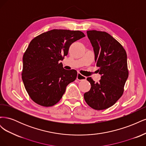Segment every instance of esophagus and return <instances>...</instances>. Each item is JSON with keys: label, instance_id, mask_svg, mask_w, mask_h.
Masks as SVG:
<instances>
[{"label": "esophagus", "instance_id": "34e87169", "mask_svg": "<svg viewBox=\"0 0 146 146\" xmlns=\"http://www.w3.org/2000/svg\"><path fill=\"white\" fill-rule=\"evenodd\" d=\"M77 79L78 80H80V81L85 80L86 79V77L85 76H83V75H82L81 74H80L79 72H78L77 76Z\"/></svg>", "mask_w": 146, "mask_h": 146}]
</instances>
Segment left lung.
I'll use <instances>...</instances> for the list:
<instances>
[{"label":"left lung","mask_w":146,"mask_h":146,"mask_svg":"<svg viewBox=\"0 0 146 146\" xmlns=\"http://www.w3.org/2000/svg\"><path fill=\"white\" fill-rule=\"evenodd\" d=\"M86 33L102 76L96 83L91 77L87 78L91 87L84 94V99L92 108L102 110L113 106L123 94L129 77L127 54L121 44L108 33L97 30Z\"/></svg>","instance_id":"obj_1"}]
</instances>
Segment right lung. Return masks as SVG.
Here are the masks:
<instances>
[{
	"mask_svg": "<svg viewBox=\"0 0 146 146\" xmlns=\"http://www.w3.org/2000/svg\"><path fill=\"white\" fill-rule=\"evenodd\" d=\"M85 35L78 30L54 29L33 38L23 55L22 79L35 103L52 107L60 100L68 84L77 76L76 70H66L60 61L70 46Z\"/></svg>",
	"mask_w": 146,
	"mask_h": 146,
	"instance_id": "obj_1",
	"label": "right lung"
}]
</instances>
